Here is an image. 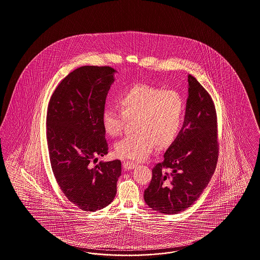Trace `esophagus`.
<instances>
[{
    "label": "esophagus",
    "instance_id": "obj_1",
    "mask_svg": "<svg viewBox=\"0 0 260 260\" xmlns=\"http://www.w3.org/2000/svg\"><path fill=\"white\" fill-rule=\"evenodd\" d=\"M136 167L135 162H132V161H128V160H125L123 161V167L125 170H131V169H134Z\"/></svg>",
    "mask_w": 260,
    "mask_h": 260
}]
</instances>
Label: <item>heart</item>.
Instances as JSON below:
<instances>
[{
	"mask_svg": "<svg viewBox=\"0 0 260 260\" xmlns=\"http://www.w3.org/2000/svg\"><path fill=\"white\" fill-rule=\"evenodd\" d=\"M117 104L120 111L106 108L102 120L105 133L112 137L123 133L127 121H134L135 134L115 144V154L122 158L143 160L155 145L159 149L171 145L184 124L186 104L174 90L136 84L119 96Z\"/></svg>",
	"mask_w": 260,
	"mask_h": 260,
	"instance_id": "1",
	"label": "heart"
}]
</instances>
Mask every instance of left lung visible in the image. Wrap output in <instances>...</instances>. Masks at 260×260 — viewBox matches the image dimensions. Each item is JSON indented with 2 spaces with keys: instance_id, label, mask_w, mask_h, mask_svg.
<instances>
[{
  "instance_id": "obj_1",
  "label": "left lung",
  "mask_w": 260,
  "mask_h": 260,
  "mask_svg": "<svg viewBox=\"0 0 260 260\" xmlns=\"http://www.w3.org/2000/svg\"><path fill=\"white\" fill-rule=\"evenodd\" d=\"M188 98L183 127L167 149L165 159L153 167L144 190L149 207L178 214L190 207L207 187L218 162V118L205 88L188 75Z\"/></svg>"
}]
</instances>
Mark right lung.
Here are the masks:
<instances>
[{"label":"right lung","mask_w":260,"mask_h":260,"mask_svg":"<svg viewBox=\"0 0 260 260\" xmlns=\"http://www.w3.org/2000/svg\"><path fill=\"white\" fill-rule=\"evenodd\" d=\"M114 69L84 66L53 92L46 114V140L53 174L64 197L93 212L110 204L121 176V160L98 162L108 154L103 113Z\"/></svg>","instance_id":"add662e5"}]
</instances>
